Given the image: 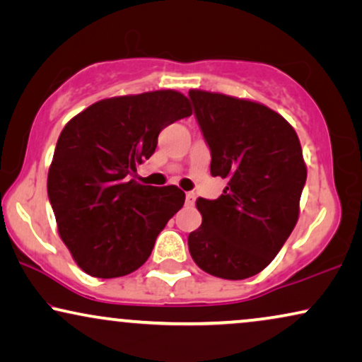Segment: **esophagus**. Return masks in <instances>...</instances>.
Returning a JSON list of instances; mask_svg holds the SVG:
<instances>
[{
    "label": "esophagus",
    "instance_id": "34e87169",
    "mask_svg": "<svg viewBox=\"0 0 362 362\" xmlns=\"http://www.w3.org/2000/svg\"><path fill=\"white\" fill-rule=\"evenodd\" d=\"M185 202H187V205H194L195 204V194H194V192H187Z\"/></svg>",
    "mask_w": 362,
    "mask_h": 362
}]
</instances>
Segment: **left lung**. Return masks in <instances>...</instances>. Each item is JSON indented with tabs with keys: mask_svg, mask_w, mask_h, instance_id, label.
Returning <instances> with one entry per match:
<instances>
[{
	"mask_svg": "<svg viewBox=\"0 0 362 362\" xmlns=\"http://www.w3.org/2000/svg\"><path fill=\"white\" fill-rule=\"evenodd\" d=\"M210 172L228 180L216 200L199 199L202 225L189 250L204 272L245 279L268 267L295 228L306 165L295 129L252 100L192 89Z\"/></svg>",
	"mask_w": 362,
	"mask_h": 362,
	"instance_id": "left-lung-1",
	"label": "left lung"
}]
</instances>
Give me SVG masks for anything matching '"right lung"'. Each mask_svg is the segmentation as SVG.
I'll use <instances>...</instances> for the list:
<instances>
[{"label":"right lung","mask_w":362,"mask_h":362,"mask_svg":"<svg viewBox=\"0 0 362 362\" xmlns=\"http://www.w3.org/2000/svg\"><path fill=\"white\" fill-rule=\"evenodd\" d=\"M189 115L184 94L153 90L99 100L62 129L47 197L59 237L83 272L117 278L151 257L185 194L175 185H142L131 175L156 152L162 129Z\"/></svg>","instance_id":"obj_1"}]
</instances>
